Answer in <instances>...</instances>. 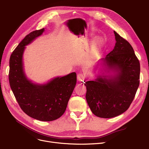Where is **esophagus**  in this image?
<instances>
[{"instance_id": "1", "label": "esophagus", "mask_w": 149, "mask_h": 149, "mask_svg": "<svg viewBox=\"0 0 149 149\" xmlns=\"http://www.w3.org/2000/svg\"><path fill=\"white\" fill-rule=\"evenodd\" d=\"M84 79H85L84 75H83L82 74H78V75H77V80H78V81H80V82L83 81L84 80Z\"/></svg>"}]
</instances>
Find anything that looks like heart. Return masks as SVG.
Returning <instances> with one entry per match:
<instances>
[{"label":"heart","instance_id":"heart-1","mask_svg":"<svg viewBox=\"0 0 149 149\" xmlns=\"http://www.w3.org/2000/svg\"><path fill=\"white\" fill-rule=\"evenodd\" d=\"M101 43H102V40H101L100 38L96 39L95 40L93 41V42L92 43V49H93V50L94 51H97L99 47L100 46Z\"/></svg>","mask_w":149,"mask_h":149}]
</instances>
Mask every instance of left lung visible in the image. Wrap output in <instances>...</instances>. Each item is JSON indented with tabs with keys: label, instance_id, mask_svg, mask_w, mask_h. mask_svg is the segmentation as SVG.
Instances as JSON below:
<instances>
[{
	"label": "left lung",
	"instance_id": "1",
	"mask_svg": "<svg viewBox=\"0 0 149 149\" xmlns=\"http://www.w3.org/2000/svg\"><path fill=\"white\" fill-rule=\"evenodd\" d=\"M113 49L100 60L103 73L85 83L86 99L97 116L110 118L126 112L139 84L140 64L131 45L114 31Z\"/></svg>",
	"mask_w": 149,
	"mask_h": 149
}]
</instances>
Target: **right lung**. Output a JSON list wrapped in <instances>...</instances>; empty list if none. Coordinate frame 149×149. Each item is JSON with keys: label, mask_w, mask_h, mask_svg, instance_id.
<instances>
[{"label": "right lung", "mask_w": 149, "mask_h": 149, "mask_svg": "<svg viewBox=\"0 0 149 149\" xmlns=\"http://www.w3.org/2000/svg\"><path fill=\"white\" fill-rule=\"evenodd\" d=\"M44 31L43 28L31 32L13 52L10 58L9 81L15 99L23 112L39 121H51L65 113L76 85L77 74L72 72L57 77L45 84L34 83L28 79L23 61L25 46Z\"/></svg>", "instance_id": "obj_1"}]
</instances>
